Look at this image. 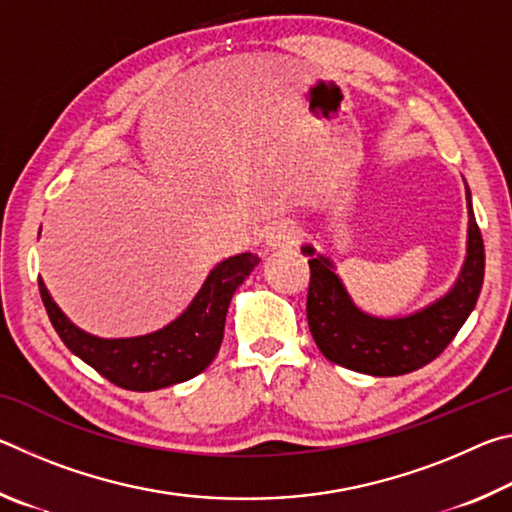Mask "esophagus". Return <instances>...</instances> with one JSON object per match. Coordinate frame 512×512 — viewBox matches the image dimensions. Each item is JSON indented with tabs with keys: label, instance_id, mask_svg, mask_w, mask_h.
<instances>
[{
	"label": "esophagus",
	"instance_id": "1",
	"mask_svg": "<svg viewBox=\"0 0 512 512\" xmlns=\"http://www.w3.org/2000/svg\"><path fill=\"white\" fill-rule=\"evenodd\" d=\"M298 237H300V230L296 228V223L280 221L266 232V246L268 248H289L296 244Z\"/></svg>",
	"mask_w": 512,
	"mask_h": 512
}]
</instances>
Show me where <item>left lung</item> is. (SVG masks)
<instances>
[{"instance_id": "8db88e82", "label": "left lung", "mask_w": 512, "mask_h": 512, "mask_svg": "<svg viewBox=\"0 0 512 512\" xmlns=\"http://www.w3.org/2000/svg\"><path fill=\"white\" fill-rule=\"evenodd\" d=\"M467 257L463 271L445 298L406 318H372L352 305L332 264L325 257L309 259L307 320L318 350L336 366L375 377L406 375L427 366L454 341L458 329L479 300L485 250L467 189ZM311 255L314 250L305 248Z\"/></svg>"}]
</instances>
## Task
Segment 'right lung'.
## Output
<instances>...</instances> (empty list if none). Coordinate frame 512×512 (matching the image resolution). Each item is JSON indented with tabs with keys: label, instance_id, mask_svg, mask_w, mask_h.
I'll return each instance as SVG.
<instances>
[{
	"label": "right lung",
	"instance_id": "obj_1",
	"mask_svg": "<svg viewBox=\"0 0 512 512\" xmlns=\"http://www.w3.org/2000/svg\"><path fill=\"white\" fill-rule=\"evenodd\" d=\"M257 264L259 257L253 253L228 257L214 266L192 305L171 325L137 339H97L81 332L56 307L40 277L38 287L51 325L76 357L126 391H158L201 375L214 361L232 293Z\"/></svg>",
	"mask_w": 512,
	"mask_h": 512
}]
</instances>
